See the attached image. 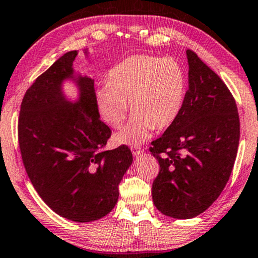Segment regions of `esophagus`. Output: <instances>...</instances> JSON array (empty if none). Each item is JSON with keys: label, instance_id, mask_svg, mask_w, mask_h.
Returning <instances> with one entry per match:
<instances>
[{"label": "esophagus", "instance_id": "1", "mask_svg": "<svg viewBox=\"0 0 258 258\" xmlns=\"http://www.w3.org/2000/svg\"><path fill=\"white\" fill-rule=\"evenodd\" d=\"M131 150H132V153H133V156H135V157H138L139 154H142L144 152V150L139 146H132Z\"/></svg>", "mask_w": 258, "mask_h": 258}]
</instances>
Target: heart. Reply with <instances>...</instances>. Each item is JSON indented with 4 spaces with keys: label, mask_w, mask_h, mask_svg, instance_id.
I'll return each instance as SVG.
<instances>
[{
    "label": "heart",
    "mask_w": 258,
    "mask_h": 258,
    "mask_svg": "<svg viewBox=\"0 0 258 258\" xmlns=\"http://www.w3.org/2000/svg\"><path fill=\"white\" fill-rule=\"evenodd\" d=\"M186 93V73L177 60L137 55L109 71L107 85L97 89L95 98L101 118L113 128L122 125L130 100L133 116L115 136V142L138 144L154 128L173 125L183 111Z\"/></svg>",
    "instance_id": "obj_1"
}]
</instances>
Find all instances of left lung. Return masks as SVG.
I'll return each instance as SVG.
<instances>
[{
    "mask_svg": "<svg viewBox=\"0 0 258 258\" xmlns=\"http://www.w3.org/2000/svg\"><path fill=\"white\" fill-rule=\"evenodd\" d=\"M188 89L180 115L151 143L159 163L152 198L161 214L178 219L204 212L222 194L239 143L236 101L221 78L186 50Z\"/></svg>",
    "mask_w": 258,
    "mask_h": 258,
    "instance_id": "obj_1",
    "label": "left lung"
}]
</instances>
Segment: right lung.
I'll use <instances>...</instances> for the list:
<instances>
[{
	"label": "right lung",
	"instance_id": "add662e5",
	"mask_svg": "<svg viewBox=\"0 0 258 258\" xmlns=\"http://www.w3.org/2000/svg\"><path fill=\"white\" fill-rule=\"evenodd\" d=\"M77 55L63 54L27 89L17 135L26 172L44 203L61 217L86 223L115 207L133 157L126 145L104 150L112 131L99 119L94 80L74 73ZM66 78L78 85L77 103L62 93Z\"/></svg>",
	"mask_w": 258,
	"mask_h": 258
}]
</instances>
